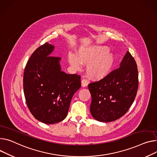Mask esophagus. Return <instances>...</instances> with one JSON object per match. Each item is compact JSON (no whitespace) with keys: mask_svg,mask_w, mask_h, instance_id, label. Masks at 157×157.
<instances>
[{"mask_svg":"<svg viewBox=\"0 0 157 157\" xmlns=\"http://www.w3.org/2000/svg\"><path fill=\"white\" fill-rule=\"evenodd\" d=\"M81 84H82V87H86L88 85V81L87 80L85 79H83L81 81Z\"/></svg>","mask_w":157,"mask_h":157,"instance_id":"34e87169","label":"esophagus"}]
</instances>
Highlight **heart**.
I'll list each match as a JSON object with an SVG mask.
<instances>
[{"mask_svg":"<svg viewBox=\"0 0 157 157\" xmlns=\"http://www.w3.org/2000/svg\"><path fill=\"white\" fill-rule=\"evenodd\" d=\"M108 50L107 47L103 46H82L77 55L69 54L68 60L70 65L77 68L81 65H87L88 77L93 80H101L110 74L114 63V57Z\"/></svg>","mask_w":157,"mask_h":157,"instance_id":"obj_1","label":"heart"}]
</instances>
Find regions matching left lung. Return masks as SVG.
Wrapping results in <instances>:
<instances>
[{
    "label": "left lung",
    "mask_w": 157,
    "mask_h": 157,
    "mask_svg": "<svg viewBox=\"0 0 157 157\" xmlns=\"http://www.w3.org/2000/svg\"><path fill=\"white\" fill-rule=\"evenodd\" d=\"M92 96L90 111L100 122L108 123L122 117L133 102L138 87L137 65L127 51L119 68L106 77L88 86Z\"/></svg>",
    "instance_id": "obj_1"
}]
</instances>
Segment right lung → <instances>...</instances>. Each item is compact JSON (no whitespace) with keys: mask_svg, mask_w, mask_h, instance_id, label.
I'll return each mask as SVG.
<instances>
[{"mask_svg":"<svg viewBox=\"0 0 157 157\" xmlns=\"http://www.w3.org/2000/svg\"><path fill=\"white\" fill-rule=\"evenodd\" d=\"M55 46L48 43L31 56L26 65L23 89L33 116L45 124L62 121L67 116L74 94L80 88V76L62 71L61 58L51 56Z\"/></svg>","mask_w":157,"mask_h":157,"instance_id":"add662e5","label":"right lung"}]
</instances>
